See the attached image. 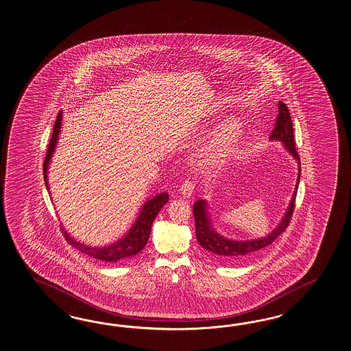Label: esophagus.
<instances>
[{
  "mask_svg": "<svg viewBox=\"0 0 351 351\" xmlns=\"http://www.w3.org/2000/svg\"><path fill=\"white\" fill-rule=\"evenodd\" d=\"M195 189V183L191 180H186L180 186V193L183 197H189Z\"/></svg>",
  "mask_w": 351,
  "mask_h": 351,
  "instance_id": "34e87169",
  "label": "esophagus"
}]
</instances>
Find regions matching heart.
Returning <instances> with one entry per match:
<instances>
[{
  "instance_id": "b5f03b06",
  "label": "heart",
  "mask_w": 351,
  "mask_h": 351,
  "mask_svg": "<svg viewBox=\"0 0 351 351\" xmlns=\"http://www.w3.org/2000/svg\"><path fill=\"white\" fill-rule=\"evenodd\" d=\"M239 137L237 122H228L221 127L201 154V162L206 167H215L230 155Z\"/></svg>"
}]
</instances>
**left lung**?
Here are the masks:
<instances>
[{"label": "left lung", "mask_w": 351, "mask_h": 351, "mask_svg": "<svg viewBox=\"0 0 351 351\" xmlns=\"http://www.w3.org/2000/svg\"><path fill=\"white\" fill-rule=\"evenodd\" d=\"M278 106H279V114L276 118L275 128L271 132L270 140H276V141L282 143L285 149L291 154V156H294V159H297L298 165H299L297 184H295L291 201L287 208V213L281 219L280 224L276 226V229H274L269 235H266L263 238H258V239H252V241H233V239L224 238L223 235H220L216 232L211 225L210 217H208L206 201L198 199L193 205V216H195V223H196V238H197L199 245L204 250H206L214 260L221 261V262L245 260L253 253L260 251L274 242L280 234L284 233V230L288 228L289 223H290V219H291L293 211H294V205H295L299 180H300V162H299V155L295 150L294 131H293V123H291V117H290L288 107L281 100Z\"/></svg>", "instance_id": "8db88e82"}]
</instances>
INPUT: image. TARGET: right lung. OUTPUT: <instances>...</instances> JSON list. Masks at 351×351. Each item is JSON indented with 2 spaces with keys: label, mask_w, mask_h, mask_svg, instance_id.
I'll use <instances>...</instances> for the list:
<instances>
[{
  "label": "right lung",
  "mask_w": 351,
  "mask_h": 351,
  "mask_svg": "<svg viewBox=\"0 0 351 351\" xmlns=\"http://www.w3.org/2000/svg\"><path fill=\"white\" fill-rule=\"evenodd\" d=\"M61 123H62V112L58 113L57 119L54 122L53 134L51 137V141L48 145V152L45 155V164H43V171H45V187L49 191L48 187V178H47V171L48 165L51 162V158L54 153L58 135L61 132ZM169 196L167 192H162L156 195L155 197L150 198L146 201L143 208L140 210V214L137 216L135 223L131 226V229L125 234L123 238H121L117 242L104 247H89L82 243L75 241L70 234L62 228L63 235L66 241L77 248L79 251L82 252L84 254H88L93 258L97 260L106 261V262H117V261L126 260L130 257H134L138 252L141 251L149 241V237L152 233V225L158 215V213L162 210V207L168 202Z\"/></svg>",
  "instance_id": "obj_1"
}]
</instances>
